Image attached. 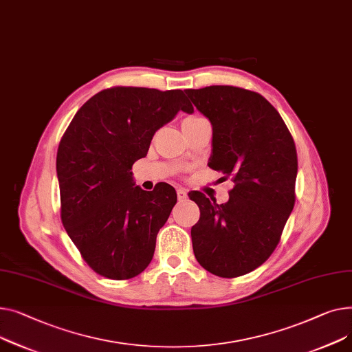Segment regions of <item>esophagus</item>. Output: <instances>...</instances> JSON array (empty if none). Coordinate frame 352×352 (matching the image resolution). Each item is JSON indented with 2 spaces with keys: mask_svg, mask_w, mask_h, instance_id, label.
<instances>
[{
  "mask_svg": "<svg viewBox=\"0 0 352 352\" xmlns=\"http://www.w3.org/2000/svg\"><path fill=\"white\" fill-rule=\"evenodd\" d=\"M186 199H188V193H186V190H183V189H179L177 190V200L184 201Z\"/></svg>",
  "mask_w": 352,
  "mask_h": 352,
  "instance_id": "obj_1",
  "label": "esophagus"
}]
</instances>
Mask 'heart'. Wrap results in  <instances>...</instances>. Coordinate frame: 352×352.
<instances>
[{
  "label": "heart",
  "mask_w": 352,
  "mask_h": 352,
  "mask_svg": "<svg viewBox=\"0 0 352 352\" xmlns=\"http://www.w3.org/2000/svg\"><path fill=\"white\" fill-rule=\"evenodd\" d=\"M204 120H206V119H204L203 116H200V115L186 116V118L182 120V128H183V131H186V129H189V128H192V126L199 125V123H201V122H204Z\"/></svg>",
  "instance_id": "obj_1"
}]
</instances>
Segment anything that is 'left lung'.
Wrapping results in <instances>:
<instances>
[{
  "instance_id": "obj_1",
  "label": "left lung",
  "mask_w": 352,
  "mask_h": 352,
  "mask_svg": "<svg viewBox=\"0 0 352 352\" xmlns=\"http://www.w3.org/2000/svg\"><path fill=\"white\" fill-rule=\"evenodd\" d=\"M184 92L213 125L209 168L234 183L224 204L189 193L200 209L192 227L193 252L209 273L240 277L273 254L294 208V139L277 109L257 92L230 85Z\"/></svg>"
}]
</instances>
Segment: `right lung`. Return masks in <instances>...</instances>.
<instances>
[{"label":"right lung","instance_id":"1","mask_svg":"<svg viewBox=\"0 0 352 352\" xmlns=\"http://www.w3.org/2000/svg\"><path fill=\"white\" fill-rule=\"evenodd\" d=\"M179 111L193 112L180 89L108 88L82 105L59 142L60 220L99 276L128 280L153 258L176 192L168 183L144 192L133 186L131 169Z\"/></svg>","mask_w":352,"mask_h":352}]
</instances>
